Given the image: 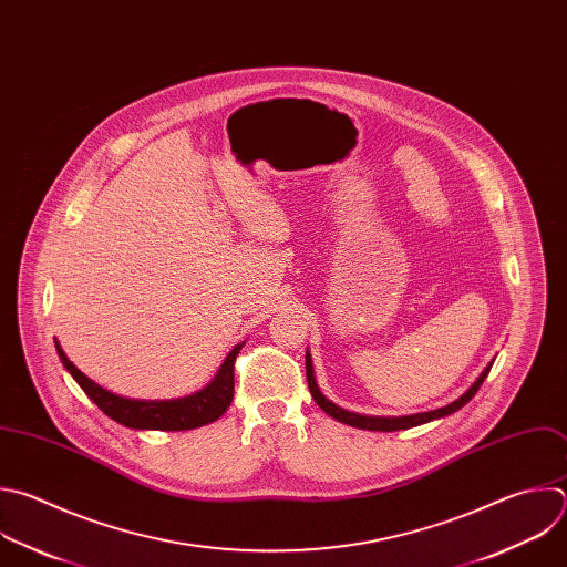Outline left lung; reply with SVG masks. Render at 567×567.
I'll return each mask as SVG.
<instances>
[{"label":"left lung","mask_w":567,"mask_h":567,"mask_svg":"<svg viewBox=\"0 0 567 567\" xmlns=\"http://www.w3.org/2000/svg\"><path fill=\"white\" fill-rule=\"evenodd\" d=\"M494 360L483 369V373L476 379V383L454 403L441 408V410H434V412H425V414H412V416H401V419H381V416H360V414H353V412H347L338 405H333L329 399H324L316 385V379H313V362H311V355L307 351L305 355V367H307V383H309V392L313 396V401L320 405V410L324 414H329L331 419H336L338 423H344V425H351V427H358V430H369V432H399V430H410V427H416V425H423V423H430L434 419H443V416H450L454 412H458L463 405H467L474 394L478 392V388L483 385V381L487 379V373L492 369Z\"/></svg>","instance_id":"1"}]
</instances>
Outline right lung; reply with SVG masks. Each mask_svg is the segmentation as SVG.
Here are the masks:
<instances>
[{"label": "right lung", "instance_id": "add662e5", "mask_svg": "<svg viewBox=\"0 0 567 567\" xmlns=\"http://www.w3.org/2000/svg\"><path fill=\"white\" fill-rule=\"evenodd\" d=\"M245 342L236 344L231 353L225 358L223 367L218 369L216 379L194 396L177 399V401H128L115 396L93 383L86 375L66 358L62 347L55 342L58 355L75 383L84 390V394L115 423L133 430H162V432H182V430H196L218 421L234 401V364L236 355L240 353Z\"/></svg>", "mask_w": 567, "mask_h": 567}]
</instances>
